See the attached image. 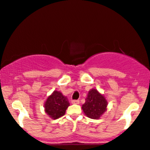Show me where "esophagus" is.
I'll list each match as a JSON object with an SVG mask.
<instances>
[{
	"label": "esophagus",
	"mask_w": 150,
	"mask_h": 150,
	"mask_svg": "<svg viewBox=\"0 0 150 150\" xmlns=\"http://www.w3.org/2000/svg\"><path fill=\"white\" fill-rule=\"evenodd\" d=\"M71 103H72V104H75V105H78V104H79V100H72Z\"/></svg>",
	"instance_id": "esophagus-1"
}]
</instances>
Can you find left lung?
<instances>
[{
  "instance_id": "obj_1",
  "label": "left lung",
  "mask_w": 150,
  "mask_h": 150,
  "mask_svg": "<svg viewBox=\"0 0 150 150\" xmlns=\"http://www.w3.org/2000/svg\"><path fill=\"white\" fill-rule=\"evenodd\" d=\"M107 104L104 95L93 88L88 91L85 103L82 105V110L88 118L98 119L107 111Z\"/></svg>"
}]
</instances>
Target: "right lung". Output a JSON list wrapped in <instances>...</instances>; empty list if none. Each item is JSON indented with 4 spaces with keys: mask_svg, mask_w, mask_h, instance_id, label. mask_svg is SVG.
Wrapping results in <instances>:
<instances>
[{
    "mask_svg": "<svg viewBox=\"0 0 150 150\" xmlns=\"http://www.w3.org/2000/svg\"><path fill=\"white\" fill-rule=\"evenodd\" d=\"M69 106V103L67 98L57 91H54L44 104L45 113L52 119H57L64 116Z\"/></svg>",
    "mask_w": 150,
    "mask_h": 150,
    "instance_id": "add662e5",
    "label": "right lung"
}]
</instances>
